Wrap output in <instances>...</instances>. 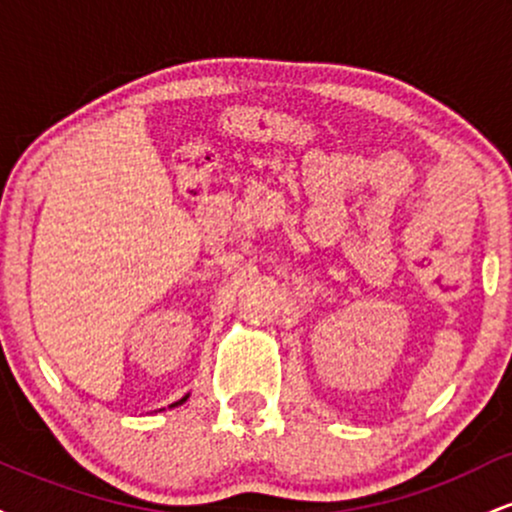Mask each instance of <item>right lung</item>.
<instances>
[{"label":"right lung","instance_id":"1","mask_svg":"<svg viewBox=\"0 0 512 512\" xmlns=\"http://www.w3.org/2000/svg\"><path fill=\"white\" fill-rule=\"evenodd\" d=\"M187 397H190V395H185V397H182V399H180V402H175V404H170V407H178V404H182V402H185V399H187Z\"/></svg>","mask_w":512,"mask_h":512}]
</instances>
